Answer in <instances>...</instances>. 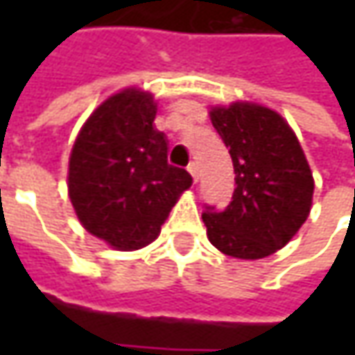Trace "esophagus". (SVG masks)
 Segmentation results:
<instances>
[{
	"mask_svg": "<svg viewBox=\"0 0 355 355\" xmlns=\"http://www.w3.org/2000/svg\"><path fill=\"white\" fill-rule=\"evenodd\" d=\"M187 171L191 173L193 182H198V164H196V162H189V166H187Z\"/></svg>",
	"mask_w": 355,
	"mask_h": 355,
	"instance_id": "34e87169",
	"label": "esophagus"
}]
</instances>
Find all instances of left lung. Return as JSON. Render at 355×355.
I'll return each instance as SVG.
<instances>
[{
    "instance_id": "8db88e82",
    "label": "left lung",
    "mask_w": 355,
    "mask_h": 355,
    "mask_svg": "<svg viewBox=\"0 0 355 355\" xmlns=\"http://www.w3.org/2000/svg\"><path fill=\"white\" fill-rule=\"evenodd\" d=\"M213 128L229 150L235 191L223 211L205 207L213 247L235 259H265L306 221L314 180L293 128L275 110L251 103L215 106Z\"/></svg>"
}]
</instances>
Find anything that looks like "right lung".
I'll use <instances>...</instances> for the list:
<instances>
[{
    "label": "right lung",
    "instance_id": "obj_1",
    "mask_svg": "<svg viewBox=\"0 0 355 355\" xmlns=\"http://www.w3.org/2000/svg\"><path fill=\"white\" fill-rule=\"evenodd\" d=\"M150 92L126 89L104 101L76 136L69 198L83 227L118 251L159 235L191 175L168 164V138L154 126Z\"/></svg>",
    "mask_w": 355,
    "mask_h": 355
}]
</instances>
